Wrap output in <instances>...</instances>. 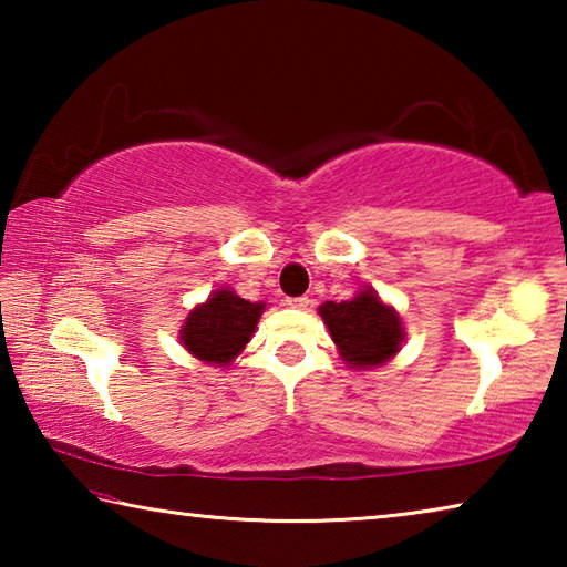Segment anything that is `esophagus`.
<instances>
[{
    "instance_id": "esophagus-1",
    "label": "esophagus",
    "mask_w": 567,
    "mask_h": 567,
    "mask_svg": "<svg viewBox=\"0 0 567 567\" xmlns=\"http://www.w3.org/2000/svg\"><path fill=\"white\" fill-rule=\"evenodd\" d=\"M287 305H290L292 307V310H307V307H310L312 305V300H310V297H287Z\"/></svg>"
}]
</instances>
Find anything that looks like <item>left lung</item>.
Here are the masks:
<instances>
[{
	"label": "left lung",
	"instance_id": "1",
	"mask_svg": "<svg viewBox=\"0 0 567 567\" xmlns=\"http://www.w3.org/2000/svg\"><path fill=\"white\" fill-rule=\"evenodd\" d=\"M320 315L350 368L368 370L395 358L405 330L395 307L385 305L375 290H360L352 300L324 302Z\"/></svg>",
	"mask_w": 567,
	"mask_h": 567
}]
</instances>
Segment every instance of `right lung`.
<instances>
[{
	"mask_svg": "<svg viewBox=\"0 0 567 567\" xmlns=\"http://www.w3.org/2000/svg\"><path fill=\"white\" fill-rule=\"evenodd\" d=\"M265 302H249L227 287L207 297L187 315L179 342L189 354L209 364H229L252 338Z\"/></svg>",
	"mask_w": 567,
	"mask_h": 567,
	"instance_id": "right-lung-1",
	"label": "right lung"
}]
</instances>
